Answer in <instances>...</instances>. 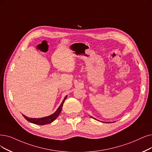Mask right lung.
<instances>
[{
    "label": "right lung",
    "instance_id": "right-lung-1",
    "mask_svg": "<svg viewBox=\"0 0 152 152\" xmlns=\"http://www.w3.org/2000/svg\"><path fill=\"white\" fill-rule=\"evenodd\" d=\"M66 96L65 97L63 102H62V104H60V105L59 106V107L58 108V109L57 110V111L53 113L52 115H49V116L48 117H43V118H30L29 117H27L26 116H25V115H23V117L25 118L27 121H28V122H31V123H33L34 124H37V125H46V124H50L52 123V122H53L54 120H55L57 117L58 116V115L60 114V112H61L62 110V107H63V104L64 103V101L66 99Z\"/></svg>",
    "mask_w": 152,
    "mask_h": 152
}]
</instances>
